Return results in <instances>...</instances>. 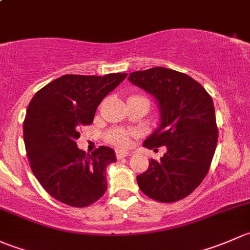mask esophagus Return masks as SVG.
I'll use <instances>...</instances> for the list:
<instances>
[{
    "instance_id": "1",
    "label": "esophagus",
    "mask_w": 250,
    "mask_h": 250,
    "mask_svg": "<svg viewBox=\"0 0 250 250\" xmlns=\"http://www.w3.org/2000/svg\"><path fill=\"white\" fill-rule=\"evenodd\" d=\"M117 159H124L126 156L130 155V153H127V151H123V150H117Z\"/></svg>"
}]
</instances>
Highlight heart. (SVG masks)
<instances>
[{
    "instance_id": "1",
    "label": "heart",
    "mask_w": 250,
    "mask_h": 250,
    "mask_svg": "<svg viewBox=\"0 0 250 250\" xmlns=\"http://www.w3.org/2000/svg\"><path fill=\"white\" fill-rule=\"evenodd\" d=\"M107 140L114 146L125 148L128 146V133L123 130H113L108 132Z\"/></svg>"
}]
</instances>
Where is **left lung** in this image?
Listing matches in <instances>:
<instances>
[{"label": "left lung", "instance_id": "obj_1", "mask_svg": "<svg viewBox=\"0 0 250 250\" xmlns=\"http://www.w3.org/2000/svg\"><path fill=\"white\" fill-rule=\"evenodd\" d=\"M128 81L156 99L160 125L144 141L148 149L166 146L137 176L143 194L159 202H176L191 194L208 173L218 142L214 104L199 82L165 67L130 73Z\"/></svg>", "mask_w": 250, "mask_h": 250}]
</instances>
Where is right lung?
<instances>
[{
    "mask_svg": "<svg viewBox=\"0 0 250 250\" xmlns=\"http://www.w3.org/2000/svg\"><path fill=\"white\" fill-rule=\"evenodd\" d=\"M127 73L65 74L36 92L24 120L31 169L45 191L72 207H86L107 190L106 167L115 153L101 146L91 155L77 146L79 127L90 125L102 100Z\"/></svg>",
    "mask_w": 250,
    "mask_h": 250,
    "instance_id": "right-lung-1",
    "label": "right lung"
}]
</instances>
